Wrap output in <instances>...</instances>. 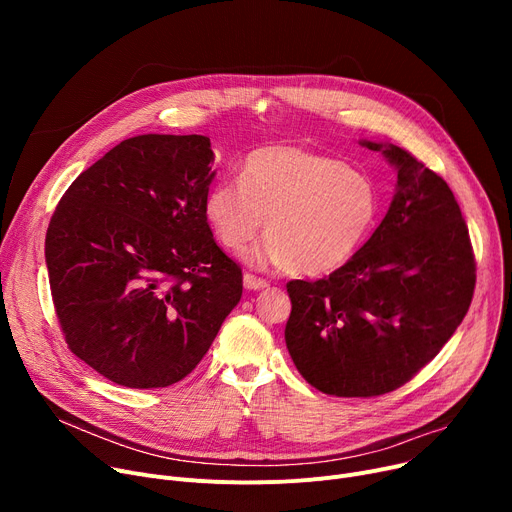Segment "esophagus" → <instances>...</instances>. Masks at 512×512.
<instances>
[{"label":"esophagus","instance_id":"34e87169","mask_svg":"<svg viewBox=\"0 0 512 512\" xmlns=\"http://www.w3.org/2000/svg\"><path fill=\"white\" fill-rule=\"evenodd\" d=\"M242 282H245V288H247V290H263V288L270 286V284H267V280L257 278V276H253V274H245V278H242Z\"/></svg>","mask_w":512,"mask_h":512}]
</instances>
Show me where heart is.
Segmentation results:
<instances>
[{
    "mask_svg": "<svg viewBox=\"0 0 512 512\" xmlns=\"http://www.w3.org/2000/svg\"><path fill=\"white\" fill-rule=\"evenodd\" d=\"M205 218L230 251H242L265 224L270 234L249 253L253 265H290L303 276L340 270L365 245L380 215L378 186L363 170L297 145L251 151L240 180L213 184Z\"/></svg>",
    "mask_w": 512,
    "mask_h": 512,
    "instance_id": "obj_1",
    "label": "heart"
}]
</instances>
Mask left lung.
Wrapping results in <instances>:
<instances>
[{
    "label": "left lung",
    "instance_id": "8db88e82",
    "mask_svg": "<svg viewBox=\"0 0 512 512\" xmlns=\"http://www.w3.org/2000/svg\"><path fill=\"white\" fill-rule=\"evenodd\" d=\"M382 151L396 170L386 218L324 280L286 284V348L303 378L332 396H380L432 361L461 326L475 288L469 230L450 186L409 151Z\"/></svg>",
    "mask_w": 512,
    "mask_h": 512
}]
</instances>
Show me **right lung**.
<instances>
[{"label": "right lung", "mask_w": 512, "mask_h": 512, "mask_svg": "<svg viewBox=\"0 0 512 512\" xmlns=\"http://www.w3.org/2000/svg\"><path fill=\"white\" fill-rule=\"evenodd\" d=\"M201 134H139L80 174L45 236L53 307L70 351L126 388L191 373L242 297L203 201L215 176Z\"/></svg>", "instance_id": "right-lung-1"}]
</instances>
